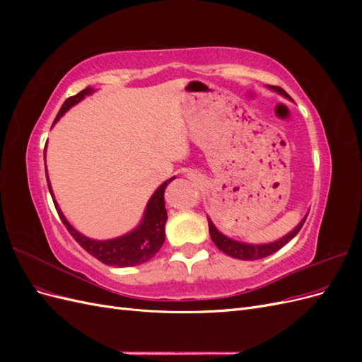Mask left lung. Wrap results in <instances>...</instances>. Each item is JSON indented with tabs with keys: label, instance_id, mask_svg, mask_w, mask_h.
Masks as SVG:
<instances>
[{
	"label": "left lung",
	"instance_id": "1",
	"mask_svg": "<svg viewBox=\"0 0 362 362\" xmlns=\"http://www.w3.org/2000/svg\"><path fill=\"white\" fill-rule=\"evenodd\" d=\"M269 89L278 92L282 96L290 98L288 93L284 89H281V87H278V86H269ZM206 218H208V228H210V235H211V240L214 242V245L222 252H225L226 255L237 258V259H246V261L266 258L272 254H275L276 250H279L282 246H286L291 238L298 235V233L300 231V228L303 226V223L306 221V217L302 218V222L298 226H296L291 233H288L287 235H284L282 238L276 240V242L267 243V245H249V243H242V242H237V240L226 237L225 234H222L214 226V223L211 222L210 217H206Z\"/></svg>",
	"mask_w": 362,
	"mask_h": 362
}]
</instances>
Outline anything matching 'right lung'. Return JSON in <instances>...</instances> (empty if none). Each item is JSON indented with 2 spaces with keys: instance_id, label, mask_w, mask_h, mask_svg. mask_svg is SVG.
<instances>
[{
  "instance_id": "right-lung-1",
  "label": "right lung",
  "mask_w": 362,
  "mask_h": 362,
  "mask_svg": "<svg viewBox=\"0 0 362 362\" xmlns=\"http://www.w3.org/2000/svg\"><path fill=\"white\" fill-rule=\"evenodd\" d=\"M93 92L95 90L92 87H86V89L81 90L80 93L68 98V100L62 105L59 115L56 116V119H54V124H56L71 107L78 104L87 95H92ZM45 173H47L49 193L52 196L54 205H56V210L62 218L63 225L66 226L71 235L75 238V242L78 243L84 250L89 252V254L96 259H100L101 262H104V264L113 266V267H133L149 261L152 257H156L157 252L161 249L164 238H166V234H164V225H166V221H168L166 205H164V190H166L168 184L175 180V177L164 181L154 192V194L151 196V199L145 208L144 218H141V222L136 229L116 238L93 240L76 231V229L66 221V217L63 216L59 204L56 202V198H54V193L48 178V172H47V164H45Z\"/></svg>"
}]
</instances>
